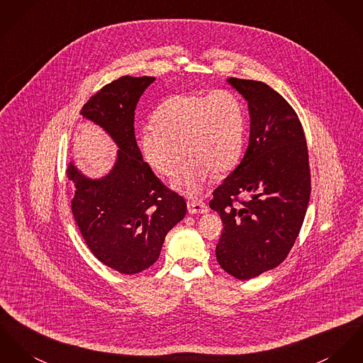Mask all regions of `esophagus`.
Masks as SVG:
<instances>
[{"label":"esophagus","instance_id":"34e87169","mask_svg":"<svg viewBox=\"0 0 363 363\" xmlns=\"http://www.w3.org/2000/svg\"><path fill=\"white\" fill-rule=\"evenodd\" d=\"M186 204H188V211L191 214H201V213L208 211L207 204L203 203L201 200H189Z\"/></svg>","mask_w":363,"mask_h":363}]
</instances>
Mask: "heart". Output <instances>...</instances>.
I'll return each instance as SVG.
<instances>
[{
  "instance_id": "1",
  "label": "heart",
  "mask_w": 363,
  "mask_h": 363,
  "mask_svg": "<svg viewBox=\"0 0 363 363\" xmlns=\"http://www.w3.org/2000/svg\"><path fill=\"white\" fill-rule=\"evenodd\" d=\"M152 121L153 127H143L138 134L140 155L153 171L172 178L184 153L186 162L174 188L185 195H200L213 172H228L240 159L246 114L230 89L172 95L155 111Z\"/></svg>"
}]
</instances>
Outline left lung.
<instances>
[{"instance_id":"1","label":"left lung","mask_w":363,"mask_h":363,"mask_svg":"<svg viewBox=\"0 0 363 363\" xmlns=\"http://www.w3.org/2000/svg\"><path fill=\"white\" fill-rule=\"evenodd\" d=\"M228 82L249 102L250 140L210 207L223 223L218 264L247 280L277 268L291 250L307 213L311 171L304 130L290 104L262 82Z\"/></svg>"}]
</instances>
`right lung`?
<instances>
[{
    "label": "right lung",
    "instance_id": "obj_1",
    "mask_svg": "<svg viewBox=\"0 0 363 363\" xmlns=\"http://www.w3.org/2000/svg\"><path fill=\"white\" fill-rule=\"evenodd\" d=\"M155 77L123 76L102 86L80 111L99 124L120 147L116 166L104 179H86L70 164L76 186L72 211L91 252L124 275L152 267L166 235L186 214L182 196L168 189L142 159L134 116L140 96Z\"/></svg>",
    "mask_w": 363,
    "mask_h": 363
}]
</instances>
